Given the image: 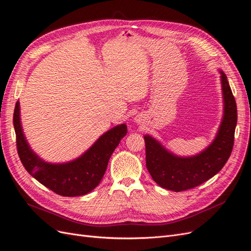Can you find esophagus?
Masks as SVG:
<instances>
[{"label": "esophagus", "mask_w": 251, "mask_h": 251, "mask_svg": "<svg viewBox=\"0 0 251 251\" xmlns=\"http://www.w3.org/2000/svg\"><path fill=\"white\" fill-rule=\"evenodd\" d=\"M135 120H137V123H138V119H135Z\"/></svg>", "instance_id": "obj_1"}]
</instances>
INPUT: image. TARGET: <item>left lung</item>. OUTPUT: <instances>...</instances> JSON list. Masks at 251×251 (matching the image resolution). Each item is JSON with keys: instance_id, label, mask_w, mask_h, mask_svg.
Here are the masks:
<instances>
[{"instance_id": "1", "label": "left lung", "mask_w": 251, "mask_h": 251, "mask_svg": "<svg viewBox=\"0 0 251 251\" xmlns=\"http://www.w3.org/2000/svg\"><path fill=\"white\" fill-rule=\"evenodd\" d=\"M220 74L224 113L216 138L206 149L195 156L179 157L151 136H144L147 169L161 187L174 192L194 188L214 177L228 160L233 148L238 113L227 76L223 71H220Z\"/></svg>"}]
</instances>
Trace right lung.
<instances>
[{
	"instance_id": "add662e5",
	"label": "right lung",
	"mask_w": 251,
	"mask_h": 251,
	"mask_svg": "<svg viewBox=\"0 0 251 251\" xmlns=\"http://www.w3.org/2000/svg\"><path fill=\"white\" fill-rule=\"evenodd\" d=\"M13 126L18 154L26 171L52 192L65 197L86 195L100 183L111 155L127 133L126 124L114 126L80 157L56 164L44 161L30 148L21 126L19 101L14 108Z\"/></svg>"
}]
</instances>
